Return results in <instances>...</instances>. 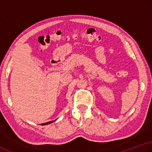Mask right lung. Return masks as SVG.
Returning <instances> with one entry per match:
<instances>
[{
    "instance_id": "right-lung-1",
    "label": "right lung",
    "mask_w": 152,
    "mask_h": 152,
    "mask_svg": "<svg viewBox=\"0 0 152 152\" xmlns=\"http://www.w3.org/2000/svg\"><path fill=\"white\" fill-rule=\"evenodd\" d=\"M55 121H56V120H54V121H49V122H47V123H42L41 124V125H48V124H50V123H53V122H54Z\"/></svg>"
}]
</instances>
